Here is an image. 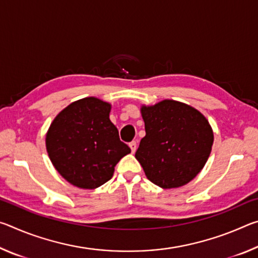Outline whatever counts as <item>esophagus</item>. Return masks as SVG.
I'll return each mask as SVG.
<instances>
[{"label": "esophagus", "instance_id": "obj_1", "mask_svg": "<svg viewBox=\"0 0 258 258\" xmlns=\"http://www.w3.org/2000/svg\"><path fill=\"white\" fill-rule=\"evenodd\" d=\"M128 146H130V148H131V151H132V154H134L135 150H137V142H135V141H132V142L130 143Z\"/></svg>", "mask_w": 258, "mask_h": 258}]
</instances>
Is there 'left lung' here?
<instances>
[{"label": "left lung", "instance_id": "left-lung-1", "mask_svg": "<svg viewBox=\"0 0 258 258\" xmlns=\"http://www.w3.org/2000/svg\"><path fill=\"white\" fill-rule=\"evenodd\" d=\"M146 137L135 158L148 180L163 189H174L194 180L212 151V126L197 109L175 100L141 107Z\"/></svg>", "mask_w": 258, "mask_h": 258}]
</instances>
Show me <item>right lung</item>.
I'll return each mask as SVG.
<instances>
[{
	"mask_svg": "<svg viewBox=\"0 0 258 258\" xmlns=\"http://www.w3.org/2000/svg\"><path fill=\"white\" fill-rule=\"evenodd\" d=\"M111 104L89 97L73 102L52 121L45 137L52 165L81 189H97L110 180L117 163L131 152L109 119Z\"/></svg>",
	"mask_w": 258,
	"mask_h": 258,
	"instance_id": "add662e5",
	"label": "right lung"
}]
</instances>
